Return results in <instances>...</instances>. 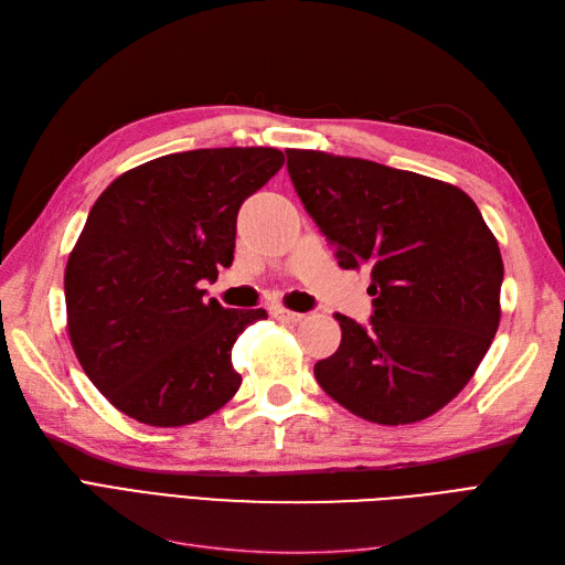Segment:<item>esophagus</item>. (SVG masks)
<instances>
[{
  "label": "esophagus",
  "instance_id": "obj_1",
  "mask_svg": "<svg viewBox=\"0 0 565 565\" xmlns=\"http://www.w3.org/2000/svg\"><path fill=\"white\" fill-rule=\"evenodd\" d=\"M273 318L276 320H280V322H285V324H297V322H301V318H303V313H297V311H287V309H273Z\"/></svg>",
  "mask_w": 565,
  "mask_h": 565
}]
</instances>
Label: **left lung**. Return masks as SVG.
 I'll return each mask as SVG.
<instances>
[{
  "label": "left lung",
  "instance_id": "8db88e82",
  "mask_svg": "<svg viewBox=\"0 0 565 565\" xmlns=\"http://www.w3.org/2000/svg\"><path fill=\"white\" fill-rule=\"evenodd\" d=\"M287 152L306 212L341 268H370L367 328L339 316L341 344L316 380L374 424L431 417L473 377L500 324L502 254L457 185L322 150Z\"/></svg>",
  "mask_w": 565,
  "mask_h": 565
}]
</instances>
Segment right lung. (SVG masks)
I'll return each instance as SVG.
<instances>
[{"label":"right lung","mask_w":565,"mask_h":565,"mask_svg":"<svg viewBox=\"0 0 565 565\" xmlns=\"http://www.w3.org/2000/svg\"><path fill=\"white\" fill-rule=\"evenodd\" d=\"M278 148L172 152L117 177L67 256V334L92 384L127 417L185 426L243 377L231 351L264 309H224L200 282L233 264L241 204L282 167Z\"/></svg>","instance_id":"1"}]
</instances>
